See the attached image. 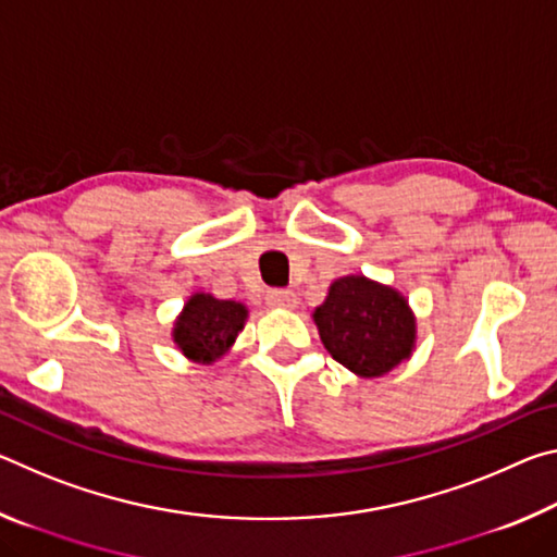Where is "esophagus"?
I'll use <instances>...</instances> for the list:
<instances>
[{
    "label": "esophagus",
    "instance_id": "1",
    "mask_svg": "<svg viewBox=\"0 0 557 557\" xmlns=\"http://www.w3.org/2000/svg\"><path fill=\"white\" fill-rule=\"evenodd\" d=\"M268 305L272 309H295L297 307V295L289 289H270L268 292Z\"/></svg>",
    "mask_w": 557,
    "mask_h": 557
}]
</instances>
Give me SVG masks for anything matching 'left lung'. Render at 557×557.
Listing matches in <instances>:
<instances>
[{
  "instance_id": "obj_1",
  "label": "left lung",
  "mask_w": 557,
  "mask_h": 557,
  "mask_svg": "<svg viewBox=\"0 0 557 557\" xmlns=\"http://www.w3.org/2000/svg\"><path fill=\"white\" fill-rule=\"evenodd\" d=\"M312 319L326 351L358 379L398 369L418 344V319L403 292L366 275L334 280Z\"/></svg>"
}]
</instances>
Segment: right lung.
I'll list each match as a JSON object with an SVG mask.
<instances>
[{
	"mask_svg": "<svg viewBox=\"0 0 557 557\" xmlns=\"http://www.w3.org/2000/svg\"><path fill=\"white\" fill-rule=\"evenodd\" d=\"M248 307L235 299H219L196 289L174 319L172 338L188 361L211 366L231 351L248 322Z\"/></svg>",
	"mask_w": 557,
	"mask_h": 557,
	"instance_id": "1",
	"label": "right lung"
}]
</instances>
